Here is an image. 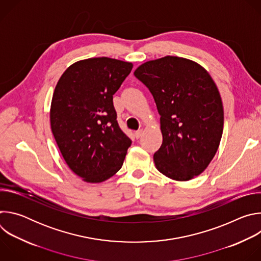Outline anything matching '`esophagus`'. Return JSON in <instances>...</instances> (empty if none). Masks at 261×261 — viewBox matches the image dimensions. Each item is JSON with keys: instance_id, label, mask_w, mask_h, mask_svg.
<instances>
[{"instance_id": "obj_1", "label": "esophagus", "mask_w": 261, "mask_h": 261, "mask_svg": "<svg viewBox=\"0 0 261 261\" xmlns=\"http://www.w3.org/2000/svg\"><path fill=\"white\" fill-rule=\"evenodd\" d=\"M142 133H143V131L140 129V130H138V131H136L135 132V137L138 139V138H140L141 137V135H142Z\"/></svg>"}]
</instances>
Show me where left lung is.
Returning a JSON list of instances; mask_svg holds the SVG:
<instances>
[{
	"label": "left lung",
	"mask_w": 261,
	"mask_h": 261,
	"mask_svg": "<svg viewBox=\"0 0 261 261\" xmlns=\"http://www.w3.org/2000/svg\"><path fill=\"white\" fill-rule=\"evenodd\" d=\"M134 75L150 90L162 144L156 168L178 181L202 173L215 157L224 126L219 90L208 72L189 59L166 56L138 66Z\"/></svg>",
	"instance_id": "left-lung-1"
}]
</instances>
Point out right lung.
<instances>
[{
  "instance_id": "1",
  "label": "right lung",
  "mask_w": 261,
  "mask_h": 261,
  "mask_svg": "<svg viewBox=\"0 0 261 261\" xmlns=\"http://www.w3.org/2000/svg\"><path fill=\"white\" fill-rule=\"evenodd\" d=\"M133 68L106 57L81 60L60 77L51 99L50 128L69 168L91 184L122 167L131 139L120 129L113 96Z\"/></svg>"
}]
</instances>
